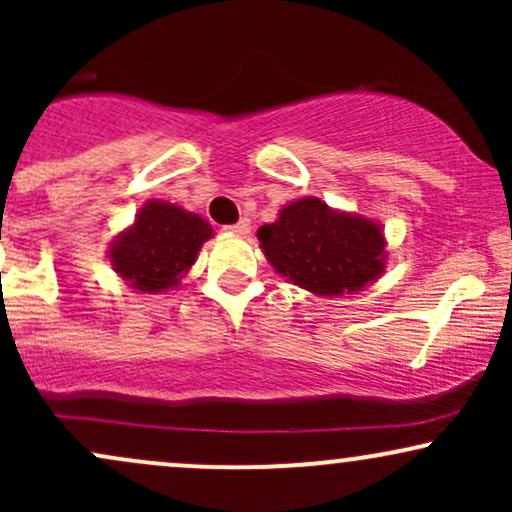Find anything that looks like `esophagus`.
Here are the masks:
<instances>
[{"label":"esophagus","mask_w":512,"mask_h":512,"mask_svg":"<svg viewBox=\"0 0 512 512\" xmlns=\"http://www.w3.org/2000/svg\"><path fill=\"white\" fill-rule=\"evenodd\" d=\"M226 231L238 233V236H245V233H250V221L248 219H240V221L233 223V226H226Z\"/></svg>","instance_id":"34e87169"}]
</instances>
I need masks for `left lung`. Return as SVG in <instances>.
Masks as SVG:
<instances>
[{
  "label": "left lung",
  "instance_id": "1",
  "mask_svg": "<svg viewBox=\"0 0 512 512\" xmlns=\"http://www.w3.org/2000/svg\"><path fill=\"white\" fill-rule=\"evenodd\" d=\"M257 238L276 272L317 296L361 291L383 272L378 223L339 214L315 197L281 209L279 221L262 226Z\"/></svg>",
  "mask_w": 512,
  "mask_h": 512
}]
</instances>
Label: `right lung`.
Wrapping results in <instances>:
<instances>
[{"mask_svg":"<svg viewBox=\"0 0 512 512\" xmlns=\"http://www.w3.org/2000/svg\"><path fill=\"white\" fill-rule=\"evenodd\" d=\"M209 236L211 228L202 216L166 202H149L134 226L117 238L110 262L132 289L156 293L178 286Z\"/></svg>","mask_w":512,"mask_h":512,"instance_id":"add662e5","label":"right lung"}]
</instances>
